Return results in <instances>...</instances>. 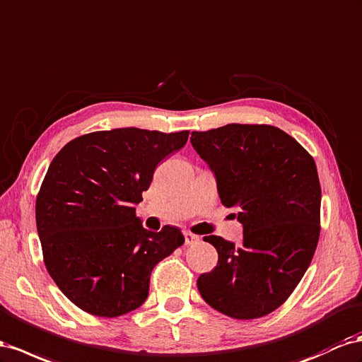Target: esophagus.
Masks as SVG:
<instances>
[{
  "label": "esophagus",
  "mask_w": 362,
  "mask_h": 362,
  "mask_svg": "<svg viewBox=\"0 0 362 362\" xmlns=\"http://www.w3.org/2000/svg\"><path fill=\"white\" fill-rule=\"evenodd\" d=\"M184 239H185V245H193V243L199 242V236H197V234H193L190 231L184 233Z\"/></svg>",
  "instance_id": "1"
}]
</instances>
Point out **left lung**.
<instances>
[{
	"instance_id": "left-lung-1",
	"label": "left lung",
	"mask_w": 362,
	"mask_h": 362,
	"mask_svg": "<svg viewBox=\"0 0 362 362\" xmlns=\"http://www.w3.org/2000/svg\"><path fill=\"white\" fill-rule=\"evenodd\" d=\"M190 141L214 172L221 202L239 209L243 226L239 247L204 238L218 265L199 276V294L231 318L265 317L288 300L314 257L321 228L315 161L271 124L231 123L194 131Z\"/></svg>"
}]
</instances>
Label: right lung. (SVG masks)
Returning <instances> with one entry per match:
<instances>
[{
    "instance_id": "1",
    "label": "right lung",
    "mask_w": 362,
    "mask_h": 362,
    "mask_svg": "<svg viewBox=\"0 0 362 362\" xmlns=\"http://www.w3.org/2000/svg\"><path fill=\"white\" fill-rule=\"evenodd\" d=\"M187 139L189 131H97L53 158L36 197V227L48 274L77 308L106 318L140 308L153 267L184 243L180 228L146 230L134 205Z\"/></svg>"
}]
</instances>
